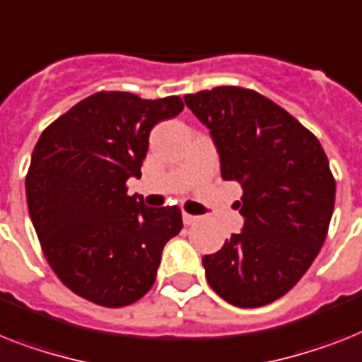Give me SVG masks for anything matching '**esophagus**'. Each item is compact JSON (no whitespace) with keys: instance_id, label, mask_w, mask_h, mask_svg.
<instances>
[{"instance_id":"obj_1","label":"esophagus","mask_w":362,"mask_h":362,"mask_svg":"<svg viewBox=\"0 0 362 362\" xmlns=\"http://www.w3.org/2000/svg\"><path fill=\"white\" fill-rule=\"evenodd\" d=\"M182 221H184V224H186V226H191V224H195L197 221H199V217H197V215L182 214Z\"/></svg>"}]
</instances>
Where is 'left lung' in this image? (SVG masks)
Segmentation results:
<instances>
[{"label":"left lung","mask_w":362,"mask_h":362,"mask_svg":"<svg viewBox=\"0 0 362 362\" xmlns=\"http://www.w3.org/2000/svg\"><path fill=\"white\" fill-rule=\"evenodd\" d=\"M209 129L221 176L241 184V233L202 257L209 287L238 308H261L298 284L326 241L335 178L320 141L254 90L218 86L184 97Z\"/></svg>","instance_id":"left-lung-1"}]
</instances>
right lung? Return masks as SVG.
Returning a JSON list of instances; mask_svg holds the SVG:
<instances>
[{"label":"right lung","instance_id":"obj_1","mask_svg":"<svg viewBox=\"0 0 362 362\" xmlns=\"http://www.w3.org/2000/svg\"><path fill=\"white\" fill-rule=\"evenodd\" d=\"M182 110L176 95L97 92L53 121L33 151L27 206L45 259L97 305L123 308L147 294L165 243L182 230L180 208H148L127 193L153 127Z\"/></svg>","mask_w":362,"mask_h":362}]
</instances>
